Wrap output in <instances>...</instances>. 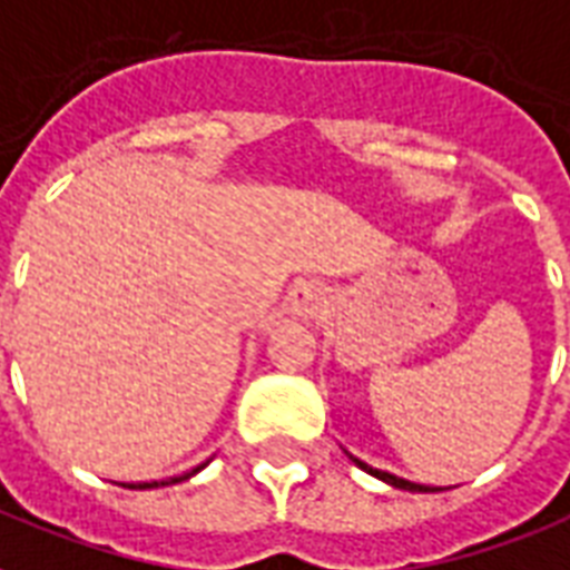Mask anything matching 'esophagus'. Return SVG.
<instances>
[{"instance_id":"esophagus-1","label":"esophagus","mask_w":570,"mask_h":570,"mask_svg":"<svg viewBox=\"0 0 570 570\" xmlns=\"http://www.w3.org/2000/svg\"><path fill=\"white\" fill-rule=\"evenodd\" d=\"M323 304H325V293L320 284H298L293 293H289V314L302 316V320L320 314V311H323Z\"/></svg>"}]
</instances>
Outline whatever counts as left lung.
<instances>
[{
    "instance_id": "obj_1",
    "label": "left lung",
    "mask_w": 570,
    "mask_h": 570,
    "mask_svg": "<svg viewBox=\"0 0 570 570\" xmlns=\"http://www.w3.org/2000/svg\"><path fill=\"white\" fill-rule=\"evenodd\" d=\"M346 454H350V451H346ZM350 460H353L355 466H362L364 472H371V475H376V478H380V481H385V484H391V488L412 490V493H436V490H442V488H428V484H415V481H406V478L391 475V472H382V469H373V466H367L364 460L353 458V454H350Z\"/></svg>"
}]
</instances>
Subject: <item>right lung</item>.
<instances>
[{
    "instance_id": "add662e5",
    "label": "right lung",
    "mask_w": 570,
    "mask_h": 570,
    "mask_svg": "<svg viewBox=\"0 0 570 570\" xmlns=\"http://www.w3.org/2000/svg\"><path fill=\"white\" fill-rule=\"evenodd\" d=\"M206 463H208V460H206ZM206 463H199L197 469H190V472H185V475H179V478H169V481H140V484H121V488H128V490H151V488H160V484H176V481H185V478L197 475L199 469L206 466Z\"/></svg>"
}]
</instances>
